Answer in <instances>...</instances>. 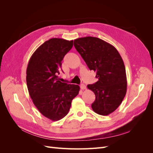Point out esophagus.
Listing matches in <instances>:
<instances>
[{"mask_svg": "<svg viewBox=\"0 0 153 153\" xmlns=\"http://www.w3.org/2000/svg\"><path fill=\"white\" fill-rule=\"evenodd\" d=\"M80 89H81L82 90L86 89V86H85V85H84V84H81V85H80Z\"/></svg>", "mask_w": 153, "mask_h": 153, "instance_id": "34e87169", "label": "esophagus"}]
</instances>
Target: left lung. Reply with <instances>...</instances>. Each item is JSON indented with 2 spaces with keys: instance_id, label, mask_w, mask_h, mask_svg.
Masks as SVG:
<instances>
[{
  "instance_id": "left-lung-1",
  "label": "left lung",
  "mask_w": 153,
  "mask_h": 153,
  "mask_svg": "<svg viewBox=\"0 0 153 153\" xmlns=\"http://www.w3.org/2000/svg\"><path fill=\"white\" fill-rule=\"evenodd\" d=\"M74 46L98 78L95 84L87 85L96 96L92 108L99 115H108L118 108L126 93V74L123 59L114 46L95 37L76 39Z\"/></svg>"
}]
</instances>
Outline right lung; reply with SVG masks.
Listing matches in <instances>:
<instances>
[{"mask_svg":"<svg viewBox=\"0 0 153 153\" xmlns=\"http://www.w3.org/2000/svg\"><path fill=\"white\" fill-rule=\"evenodd\" d=\"M73 41L52 38L32 55L27 68V85L33 103L45 117L57 121L68 114L80 87L61 82L58 75Z\"/></svg>","mask_w":153,"mask_h":153,"instance_id":"obj_1","label":"right lung"}]
</instances>
